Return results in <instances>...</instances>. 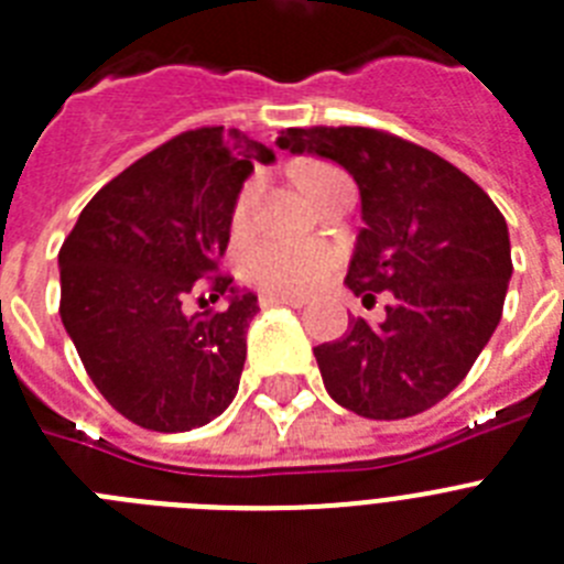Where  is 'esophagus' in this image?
<instances>
[{
    "instance_id": "obj_1",
    "label": "esophagus",
    "mask_w": 564,
    "mask_h": 564,
    "mask_svg": "<svg viewBox=\"0 0 564 564\" xmlns=\"http://www.w3.org/2000/svg\"><path fill=\"white\" fill-rule=\"evenodd\" d=\"M262 307H271V305H288V307H302L305 305V296H282V293H264Z\"/></svg>"
}]
</instances>
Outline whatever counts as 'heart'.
Here are the masks:
<instances>
[{"mask_svg": "<svg viewBox=\"0 0 564 564\" xmlns=\"http://www.w3.org/2000/svg\"><path fill=\"white\" fill-rule=\"evenodd\" d=\"M339 173L330 165H311L302 171V187L311 199L322 194V187L328 182L339 180ZM262 180L250 176L242 185L234 205V225L245 228L250 219V210L257 205ZM334 253L322 242L314 239H296V236H264L259 242L250 245L242 253V273L248 282L268 293H282V296H300L311 291L328 276Z\"/></svg>", "mask_w": 564, "mask_h": 564, "instance_id": "b5f03b06", "label": "heart"}]
</instances>
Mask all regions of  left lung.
<instances>
[{
    "mask_svg": "<svg viewBox=\"0 0 564 564\" xmlns=\"http://www.w3.org/2000/svg\"><path fill=\"white\" fill-rule=\"evenodd\" d=\"M282 151L330 159L354 176L365 228L345 285L384 319H350L316 345L330 399L365 420H408L468 377L502 319L511 239L499 208L433 151L373 128H288Z\"/></svg>",
    "mask_w": 564,
    "mask_h": 564,
    "instance_id": "1",
    "label": "left lung"
}]
</instances>
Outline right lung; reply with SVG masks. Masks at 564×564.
Here are the masks:
<instances>
[{"label": "right lung", "instance_id": "right-lung-1", "mask_svg": "<svg viewBox=\"0 0 564 564\" xmlns=\"http://www.w3.org/2000/svg\"><path fill=\"white\" fill-rule=\"evenodd\" d=\"M273 159L236 128L185 131L110 180L62 242V325L133 425L182 433L234 402L259 305L216 271L242 182ZM205 292L229 307L208 308ZM187 299L206 311L187 315Z\"/></svg>", "mask_w": 564, "mask_h": 564}]
</instances>
